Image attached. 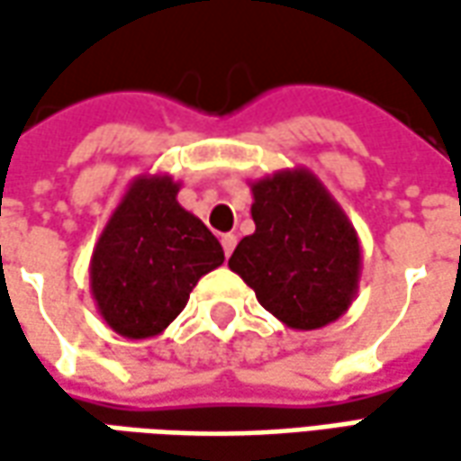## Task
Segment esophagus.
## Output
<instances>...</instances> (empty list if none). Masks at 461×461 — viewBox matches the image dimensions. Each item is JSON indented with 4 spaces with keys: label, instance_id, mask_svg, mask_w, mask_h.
Listing matches in <instances>:
<instances>
[{
    "label": "esophagus",
    "instance_id": "obj_1",
    "mask_svg": "<svg viewBox=\"0 0 461 461\" xmlns=\"http://www.w3.org/2000/svg\"><path fill=\"white\" fill-rule=\"evenodd\" d=\"M222 243V251H225V257H230L233 254V249H236V236L233 233H225L221 239Z\"/></svg>",
    "mask_w": 461,
    "mask_h": 461
}]
</instances>
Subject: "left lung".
Listing matches in <instances>:
<instances>
[{
	"mask_svg": "<svg viewBox=\"0 0 461 461\" xmlns=\"http://www.w3.org/2000/svg\"><path fill=\"white\" fill-rule=\"evenodd\" d=\"M257 230L228 258L261 308L294 330L344 315L362 275V246L341 204L310 168H282L249 182Z\"/></svg>",
	"mask_w": 461,
	"mask_h": 461,
	"instance_id": "8db88e82",
	"label": "left lung"
}]
</instances>
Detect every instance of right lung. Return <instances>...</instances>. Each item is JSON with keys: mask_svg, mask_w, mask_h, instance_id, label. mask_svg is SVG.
<instances>
[{"mask_svg": "<svg viewBox=\"0 0 461 461\" xmlns=\"http://www.w3.org/2000/svg\"><path fill=\"white\" fill-rule=\"evenodd\" d=\"M179 186L168 174L135 176L92 251L99 315L133 341L164 333L200 276L225 261L207 225L179 204Z\"/></svg>", "mask_w": 461, "mask_h": 461, "instance_id": "add662e5", "label": "right lung"}]
</instances>
